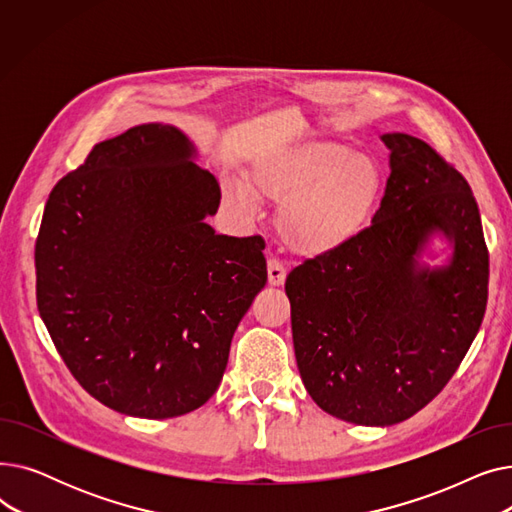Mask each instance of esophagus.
<instances>
[{"label":"esophagus","instance_id":"esophagus-1","mask_svg":"<svg viewBox=\"0 0 512 512\" xmlns=\"http://www.w3.org/2000/svg\"><path fill=\"white\" fill-rule=\"evenodd\" d=\"M286 280V267L278 259L267 261V282L272 286H282Z\"/></svg>","mask_w":512,"mask_h":512}]
</instances>
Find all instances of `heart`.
Instances as JSON below:
<instances>
[{
	"instance_id": "obj_1",
	"label": "heart",
	"mask_w": 512,
	"mask_h": 512,
	"mask_svg": "<svg viewBox=\"0 0 512 512\" xmlns=\"http://www.w3.org/2000/svg\"><path fill=\"white\" fill-rule=\"evenodd\" d=\"M382 193L375 161L342 143H309L267 153L251 170V184L224 182L228 203L242 215L259 213L261 199L282 203L278 228L303 255H324L353 240Z\"/></svg>"
}]
</instances>
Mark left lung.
<instances>
[{"label":"left lung","mask_w":512,"mask_h":512,"mask_svg":"<svg viewBox=\"0 0 512 512\" xmlns=\"http://www.w3.org/2000/svg\"><path fill=\"white\" fill-rule=\"evenodd\" d=\"M382 141L390 176L371 226L286 278L309 396L342 421L373 427L413 417L442 392L479 332L490 278L463 174L411 134ZM436 235L451 245L444 266L422 261Z\"/></svg>","instance_id":"obj_1"}]
</instances>
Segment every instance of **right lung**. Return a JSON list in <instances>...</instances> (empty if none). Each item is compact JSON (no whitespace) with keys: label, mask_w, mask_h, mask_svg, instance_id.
<instances>
[{"label":"right lung","mask_w":512,"mask_h":512,"mask_svg":"<svg viewBox=\"0 0 512 512\" xmlns=\"http://www.w3.org/2000/svg\"><path fill=\"white\" fill-rule=\"evenodd\" d=\"M197 155L176 126L128 128L53 186L43 211L39 315L76 382L122 415L205 405L267 282L261 236L205 222L222 193Z\"/></svg>","instance_id":"obj_1"}]
</instances>
